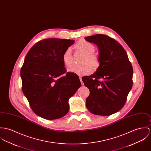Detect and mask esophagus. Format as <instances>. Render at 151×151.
Returning <instances> with one entry per match:
<instances>
[{"label":"esophagus","mask_w":151,"mask_h":151,"mask_svg":"<svg viewBox=\"0 0 151 151\" xmlns=\"http://www.w3.org/2000/svg\"><path fill=\"white\" fill-rule=\"evenodd\" d=\"M80 81H81V85H83L84 84H83V82H82V78H81V77H80Z\"/></svg>","instance_id":"esophagus-1"}]
</instances>
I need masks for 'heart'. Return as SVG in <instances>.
I'll return each mask as SVG.
<instances>
[{
  "instance_id": "obj_1",
  "label": "heart",
  "mask_w": 151,
  "mask_h": 151,
  "mask_svg": "<svg viewBox=\"0 0 151 151\" xmlns=\"http://www.w3.org/2000/svg\"><path fill=\"white\" fill-rule=\"evenodd\" d=\"M76 50L83 54L80 62L82 64L72 66L68 69V71L82 76L89 74L92 71V68L96 70L99 67L100 60L99 56L95 54V45L85 40L81 39L78 41L74 45ZM62 61L63 65L70 66L73 61L72 52L70 48H66L62 54Z\"/></svg>"
}]
</instances>
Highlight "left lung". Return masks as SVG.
<instances>
[{
	"label": "left lung",
	"mask_w": 151,
	"mask_h": 151,
	"mask_svg": "<svg viewBox=\"0 0 151 151\" xmlns=\"http://www.w3.org/2000/svg\"><path fill=\"white\" fill-rule=\"evenodd\" d=\"M99 48L100 63L96 72L82 80L90 91L86 106L92 114L108 116L123 108L133 85V70L126 52L105 35L85 37Z\"/></svg>",
	"instance_id": "1"
}]
</instances>
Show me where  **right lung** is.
Wrapping results in <instances>:
<instances>
[{"label": "right lung", "mask_w": 151, "mask_h": 151, "mask_svg": "<svg viewBox=\"0 0 151 151\" xmlns=\"http://www.w3.org/2000/svg\"><path fill=\"white\" fill-rule=\"evenodd\" d=\"M74 42L44 39L36 42L25 56L20 73L22 92L32 110L41 118L53 120L66 115L69 98L81 85L76 74L66 73L62 58Z\"/></svg>", "instance_id": "right-lung-1"}]
</instances>
